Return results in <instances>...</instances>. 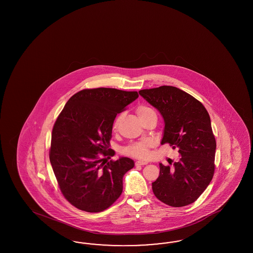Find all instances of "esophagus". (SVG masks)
<instances>
[{"label":"esophagus","instance_id":"obj_1","mask_svg":"<svg viewBox=\"0 0 253 253\" xmlns=\"http://www.w3.org/2000/svg\"><path fill=\"white\" fill-rule=\"evenodd\" d=\"M147 162L146 161H138L135 162V166H140V165H146Z\"/></svg>","mask_w":253,"mask_h":253}]
</instances>
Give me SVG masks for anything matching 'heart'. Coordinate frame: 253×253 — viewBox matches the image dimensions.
Listing matches in <instances>:
<instances>
[{
  "mask_svg": "<svg viewBox=\"0 0 253 253\" xmlns=\"http://www.w3.org/2000/svg\"><path fill=\"white\" fill-rule=\"evenodd\" d=\"M136 113H137L138 117L140 120H142L143 118H145L146 116L149 114L155 113L153 109H151L150 107H146L144 105H140L136 107ZM122 118V115L117 116L114 123H113V129L115 130L116 128L118 127V124L120 123V120ZM151 146V142L149 140H144V141H140V142H136L133 144H130V146H126L123 149V152L129 156H132L135 158H139V159H146L149 156V147Z\"/></svg>",
  "mask_w": 253,
  "mask_h": 253,
  "instance_id": "heart-1",
  "label": "heart"
}]
</instances>
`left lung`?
<instances>
[{"label": "left lung", "instance_id": "8db88e82", "mask_svg": "<svg viewBox=\"0 0 253 253\" xmlns=\"http://www.w3.org/2000/svg\"><path fill=\"white\" fill-rule=\"evenodd\" d=\"M163 117L161 145L181 155L173 167L160 163V176L152 183L156 198L171 207L195 202L211 183L215 169L216 141L207 109L189 93L163 85L139 91Z\"/></svg>", "mask_w": 253, "mask_h": 253}]
</instances>
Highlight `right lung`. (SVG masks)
Masks as SVG:
<instances>
[{
    "label": "right lung",
    "instance_id": "obj_1",
    "mask_svg": "<svg viewBox=\"0 0 253 253\" xmlns=\"http://www.w3.org/2000/svg\"><path fill=\"white\" fill-rule=\"evenodd\" d=\"M137 97V92L114 88L84 89L57 117L49 158L63 196L77 209L100 212L122 195L123 176L134 162L107 161L114 156L109 142L116 116Z\"/></svg>",
    "mask_w": 253,
    "mask_h": 253
}]
</instances>
